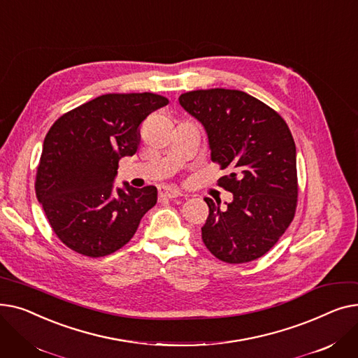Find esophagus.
<instances>
[{
	"mask_svg": "<svg viewBox=\"0 0 358 358\" xmlns=\"http://www.w3.org/2000/svg\"><path fill=\"white\" fill-rule=\"evenodd\" d=\"M180 196L181 193L174 187H161L159 189V199H176Z\"/></svg>",
	"mask_w": 358,
	"mask_h": 358,
	"instance_id": "1",
	"label": "esophagus"
}]
</instances>
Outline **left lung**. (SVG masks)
I'll list each match as a JSON object with an SVG mask.
<instances>
[{
	"label": "left lung",
	"mask_w": 358,
	"mask_h": 358,
	"mask_svg": "<svg viewBox=\"0 0 358 358\" xmlns=\"http://www.w3.org/2000/svg\"><path fill=\"white\" fill-rule=\"evenodd\" d=\"M184 110L203 126L222 189L234 194L227 209L206 197L209 216L201 239L216 258L242 264L267 254L286 232L297 206L296 145L275 110L239 90L184 92Z\"/></svg>",
	"instance_id": "obj_1"
}]
</instances>
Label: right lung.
I'll use <instances>...</instances> for the list:
<instances>
[{"label":"right lung","instance_id":"obj_1","mask_svg":"<svg viewBox=\"0 0 358 358\" xmlns=\"http://www.w3.org/2000/svg\"><path fill=\"white\" fill-rule=\"evenodd\" d=\"M166 104L154 92L104 94L49 129L34 189L50 228L72 251L91 258L116 252L157 204V187L115 189L113 181L119 161L136 154L141 123Z\"/></svg>","mask_w":358,"mask_h":358}]
</instances>
